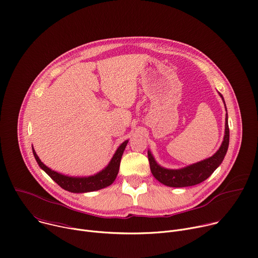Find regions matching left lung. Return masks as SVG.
<instances>
[{"label":"left lung","instance_id":"left-lung-1","mask_svg":"<svg viewBox=\"0 0 258 258\" xmlns=\"http://www.w3.org/2000/svg\"><path fill=\"white\" fill-rule=\"evenodd\" d=\"M218 94L220 97H222L225 103L223 95L220 93ZM225 106H226V103H225ZM226 110H227V107H226ZM229 142H230V130H229L228 113H227L224 141L222 145H220L219 149L211 157L179 169H168L160 166L156 162L150 150H148V159L150 163L151 172L158 181H160L161 183H163V185L168 187L182 188V187H190V186L198 185V183L208 178L213 173V171L220 165V163L223 162L229 148Z\"/></svg>","mask_w":258,"mask_h":258}]
</instances>
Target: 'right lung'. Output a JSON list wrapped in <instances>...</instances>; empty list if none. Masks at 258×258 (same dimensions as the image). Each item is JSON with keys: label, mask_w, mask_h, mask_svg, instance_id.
<instances>
[{"label": "right lung", "mask_w": 258, "mask_h": 258, "mask_svg": "<svg viewBox=\"0 0 258 258\" xmlns=\"http://www.w3.org/2000/svg\"><path fill=\"white\" fill-rule=\"evenodd\" d=\"M128 143V140L124 141L118 148L115 151L113 157L110 160L108 165L99 171L98 173L90 176H69L65 175L62 173H59L55 170H52L48 166H46L39 156L36 155L33 147H32V153L33 156L38 162L39 166L55 181L58 185L71 193H88V192H93V191H98L101 189H104L108 186L111 185V183L115 180L118 170H119V165H120V160L123 154V151L125 149V147Z\"/></svg>", "instance_id": "obj_1"}]
</instances>
